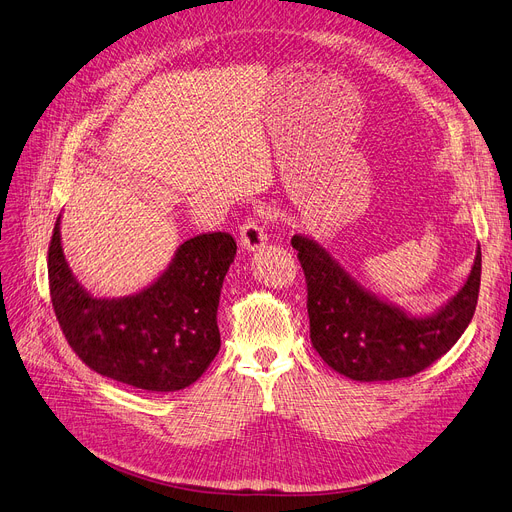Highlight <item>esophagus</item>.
Returning <instances> with one entry per match:
<instances>
[{
	"instance_id": "1",
	"label": "esophagus",
	"mask_w": 512,
	"mask_h": 512,
	"mask_svg": "<svg viewBox=\"0 0 512 512\" xmlns=\"http://www.w3.org/2000/svg\"><path fill=\"white\" fill-rule=\"evenodd\" d=\"M239 239H241V248L248 252H256V250L264 248V243L269 241L267 229H264L258 220H252V218L241 227Z\"/></svg>"
}]
</instances>
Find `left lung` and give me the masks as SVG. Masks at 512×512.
Returning a JSON list of instances; mask_svg holds the SVG:
<instances>
[{
    "mask_svg": "<svg viewBox=\"0 0 512 512\" xmlns=\"http://www.w3.org/2000/svg\"><path fill=\"white\" fill-rule=\"evenodd\" d=\"M294 250L309 290L311 342L334 372L382 382L407 378L445 355L475 315L481 283V248L462 288L431 315H412L346 271L313 237L294 235Z\"/></svg>",
    "mask_w": 512,
    "mask_h": 512,
    "instance_id": "1",
    "label": "left lung"
}]
</instances>
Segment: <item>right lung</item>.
<instances>
[{
    "instance_id": "right-lung-1",
    "label": "right lung",
    "mask_w": 512,
    "mask_h": 512,
    "mask_svg": "<svg viewBox=\"0 0 512 512\" xmlns=\"http://www.w3.org/2000/svg\"><path fill=\"white\" fill-rule=\"evenodd\" d=\"M235 254L237 243L229 233L197 235L178 245L147 288L96 298L69 267L58 216L48 277L60 330L75 355L100 376L151 393L187 388L220 351L216 313Z\"/></svg>"
}]
</instances>
